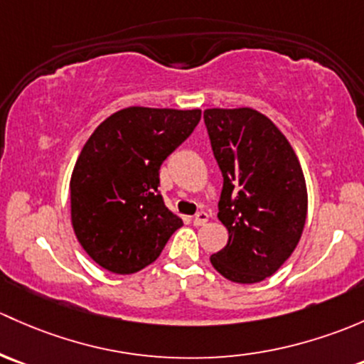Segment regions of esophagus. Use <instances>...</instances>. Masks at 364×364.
Returning a JSON list of instances; mask_svg holds the SVG:
<instances>
[{"label": "esophagus", "instance_id": "34e87169", "mask_svg": "<svg viewBox=\"0 0 364 364\" xmlns=\"http://www.w3.org/2000/svg\"><path fill=\"white\" fill-rule=\"evenodd\" d=\"M209 220V214L205 211H198L197 214L193 216V225H197V227H200V225H205Z\"/></svg>", "mask_w": 364, "mask_h": 364}]
</instances>
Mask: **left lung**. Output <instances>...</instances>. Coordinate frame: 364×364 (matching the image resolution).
<instances>
[{
    "mask_svg": "<svg viewBox=\"0 0 364 364\" xmlns=\"http://www.w3.org/2000/svg\"><path fill=\"white\" fill-rule=\"evenodd\" d=\"M204 124L223 176L218 218L228 230L211 263L232 282H259L281 269L304 232V172L284 134L256 109H205Z\"/></svg>",
    "mask_w": 364,
    "mask_h": 364,
    "instance_id": "1",
    "label": "left lung"
}]
</instances>
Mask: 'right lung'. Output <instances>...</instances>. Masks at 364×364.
Returning a JSON list of instances; mask_svg holds the SVG:
<instances>
[{
	"label": "right lung",
	"mask_w": 364,
	"mask_h": 364,
	"mask_svg": "<svg viewBox=\"0 0 364 364\" xmlns=\"http://www.w3.org/2000/svg\"><path fill=\"white\" fill-rule=\"evenodd\" d=\"M200 114L132 106L89 137L71 176V221L78 242L102 269H144L183 225L159 190L160 166L188 139Z\"/></svg>",
	"instance_id": "1"
}]
</instances>
